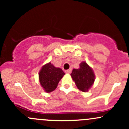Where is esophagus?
<instances>
[{"instance_id": "obj_1", "label": "esophagus", "mask_w": 129, "mask_h": 129, "mask_svg": "<svg viewBox=\"0 0 129 129\" xmlns=\"http://www.w3.org/2000/svg\"><path fill=\"white\" fill-rule=\"evenodd\" d=\"M71 72H72V69H68V70H67V71H66V74H70V73H71Z\"/></svg>"}]
</instances>
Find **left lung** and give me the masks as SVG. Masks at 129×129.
Masks as SVG:
<instances>
[{"instance_id": "left-lung-1", "label": "left lung", "mask_w": 129, "mask_h": 129, "mask_svg": "<svg viewBox=\"0 0 129 129\" xmlns=\"http://www.w3.org/2000/svg\"><path fill=\"white\" fill-rule=\"evenodd\" d=\"M71 75L78 89L82 92L88 91L94 82L95 75L93 70L85 62L80 63L79 69H73Z\"/></svg>"}]
</instances>
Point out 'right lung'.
<instances>
[{
    "mask_svg": "<svg viewBox=\"0 0 129 129\" xmlns=\"http://www.w3.org/2000/svg\"><path fill=\"white\" fill-rule=\"evenodd\" d=\"M65 75L61 69L54 67L50 62L44 65L39 74V81L46 92H51L57 88L60 79Z\"/></svg>",
    "mask_w": 129,
    "mask_h": 129,
    "instance_id": "obj_1",
    "label": "right lung"
}]
</instances>
